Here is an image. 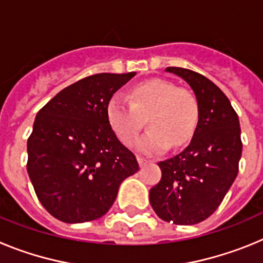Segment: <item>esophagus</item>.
I'll use <instances>...</instances> for the list:
<instances>
[{
    "label": "esophagus",
    "mask_w": 263,
    "mask_h": 263,
    "mask_svg": "<svg viewBox=\"0 0 263 263\" xmlns=\"http://www.w3.org/2000/svg\"><path fill=\"white\" fill-rule=\"evenodd\" d=\"M137 159H138V163H139V166H141V167L146 166V164H148V163H150V162H152V160L145 159V158H142V157H138V158H137Z\"/></svg>",
    "instance_id": "1"
}]
</instances>
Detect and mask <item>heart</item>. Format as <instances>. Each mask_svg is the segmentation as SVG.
<instances>
[{
    "label": "heart",
    "instance_id": "heart-1",
    "mask_svg": "<svg viewBox=\"0 0 263 263\" xmlns=\"http://www.w3.org/2000/svg\"><path fill=\"white\" fill-rule=\"evenodd\" d=\"M130 103L115 96L108 105V121L116 136L132 145L142 129V117L150 127L137 142L145 154H158L170 145L180 147L192 138L199 121V104L188 90L164 79H150L134 85Z\"/></svg>",
    "mask_w": 263,
    "mask_h": 263
}]
</instances>
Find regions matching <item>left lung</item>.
Segmentation results:
<instances>
[{
  "instance_id": "8db88e82",
  "label": "left lung",
  "mask_w": 263,
  "mask_h": 263,
  "mask_svg": "<svg viewBox=\"0 0 263 263\" xmlns=\"http://www.w3.org/2000/svg\"><path fill=\"white\" fill-rule=\"evenodd\" d=\"M187 81L199 104V121L187 147L158 166L162 178L150 190V204L162 220L194 225L221 204L238 174L242 154L238 116L220 88L205 76L167 67Z\"/></svg>"
}]
</instances>
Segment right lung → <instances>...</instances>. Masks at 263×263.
I'll use <instances>...</instances> for the list:
<instances>
[{
  "mask_svg": "<svg viewBox=\"0 0 263 263\" xmlns=\"http://www.w3.org/2000/svg\"><path fill=\"white\" fill-rule=\"evenodd\" d=\"M129 73H97L60 90L36 115L27 139V173L42 205L68 224L105 215L138 162L108 121L111 96Z\"/></svg>",
  "mask_w": 263,
  "mask_h": 263,
  "instance_id": "1",
  "label": "right lung"
}]
</instances>
